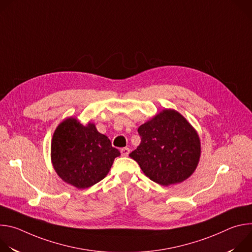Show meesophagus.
Instances as JSON below:
<instances>
[{
	"label": "esophagus",
	"mask_w": 252,
	"mask_h": 252,
	"mask_svg": "<svg viewBox=\"0 0 252 252\" xmlns=\"http://www.w3.org/2000/svg\"><path fill=\"white\" fill-rule=\"evenodd\" d=\"M121 154L123 157H127L129 155V149L128 148H124L121 150Z\"/></svg>",
	"instance_id": "1"
}]
</instances>
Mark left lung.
<instances>
[{
  "label": "left lung",
  "mask_w": 252,
  "mask_h": 252,
  "mask_svg": "<svg viewBox=\"0 0 252 252\" xmlns=\"http://www.w3.org/2000/svg\"><path fill=\"white\" fill-rule=\"evenodd\" d=\"M137 131L141 141L129 157L153 182L165 187L181 184L194 172L201 154L200 138L183 115L162 110Z\"/></svg>",
  "instance_id": "left-lung-1"
}]
</instances>
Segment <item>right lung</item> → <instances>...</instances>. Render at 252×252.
<instances>
[{"label": "right lung", "instance_id": "obj_1", "mask_svg": "<svg viewBox=\"0 0 252 252\" xmlns=\"http://www.w3.org/2000/svg\"><path fill=\"white\" fill-rule=\"evenodd\" d=\"M106 135L95 125L86 126L73 117L56 128L51 143V159L63 181L79 189H88L106 176L114 160L120 157Z\"/></svg>", "mask_w": 252, "mask_h": 252}]
</instances>
